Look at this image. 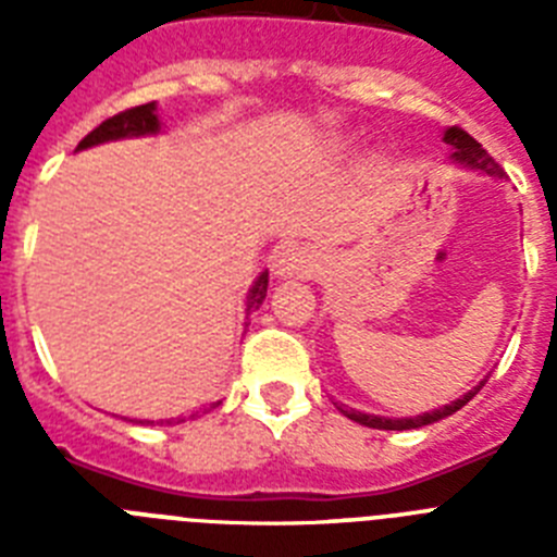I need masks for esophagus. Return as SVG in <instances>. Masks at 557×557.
I'll return each instance as SVG.
<instances>
[{
    "label": "esophagus",
    "mask_w": 557,
    "mask_h": 557,
    "mask_svg": "<svg viewBox=\"0 0 557 557\" xmlns=\"http://www.w3.org/2000/svg\"><path fill=\"white\" fill-rule=\"evenodd\" d=\"M314 268H318V256L307 245H289L273 264L278 278H307Z\"/></svg>",
    "instance_id": "34e87169"
}]
</instances>
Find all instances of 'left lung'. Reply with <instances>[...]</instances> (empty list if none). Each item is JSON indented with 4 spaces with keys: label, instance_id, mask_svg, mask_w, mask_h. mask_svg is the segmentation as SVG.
<instances>
[{
    "label": "left lung",
    "instance_id": "obj_1",
    "mask_svg": "<svg viewBox=\"0 0 557 557\" xmlns=\"http://www.w3.org/2000/svg\"><path fill=\"white\" fill-rule=\"evenodd\" d=\"M444 141L451 147V150H455V152H451V161H455V164L469 166V170H476V172H485V175H491V178H502V175H505V170H502V166L496 164L494 159H491L488 152L482 150L480 141H476L474 136H469V133L462 131V127H446ZM482 385H485V382H480L474 391H469L466 396H460L457 401H451V405L441 407V410H435V412H424V416H416V418L368 416V412L348 410V407H339V412L351 418V421H357V424L371 426V430H418V426L435 424V421H441V418L451 416V412H457L460 407L469 405L471 398L480 393Z\"/></svg>",
    "mask_w": 557,
    "mask_h": 557
}]
</instances>
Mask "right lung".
Here are the masks:
<instances>
[{"instance_id":"add662e5","label":"right lung","mask_w":557,"mask_h":557,"mask_svg":"<svg viewBox=\"0 0 557 557\" xmlns=\"http://www.w3.org/2000/svg\"><path fill=\"white\" fill-rule=\"evenodd\" d=\"M161 131V122H159V113H156V102H147V106H136V108H127V111L116 113L111 120L102 122L100 127L88 133L86 139L77 145V150H86V147H95L102 145V141H116V139H131V136H150V133H159ZM264 295H268V270L259 273V278L253 282L248 293V314L253 309L262 307ZM220 405V401H218ZM214 407V405H211ZM195 418V416H191ZM170 424V421H166Z\"/></svg>"}]
</instances>
